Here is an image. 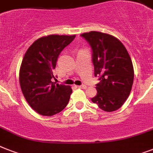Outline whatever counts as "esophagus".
Returning a JSON list of instances; mask_svg holds the SVG:
<instances>
[{"instance_id": "34e87169", "label": "esophagus", "mask_w": 153, "mask_h": 153, "mask_svg": "<svg viewBox=\"0 0 153 153\" xmlns=\"http://www.w3.org/2000/svg\"><path fill=\"white\" fill-rule=\"evenodd\" d=\"M79 88H81V89H86V85H81V86H78Z\"/></svg>"}]
</instances>
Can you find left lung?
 Masks as SVG:
<instances>
[{
	"label": "left lung",
	"instance_id": "8db88e82",
	"mask_svg": "<svg viewBox=\"0 0 153 153\" xmlns=\"http://www.w3.org/2000/svg\"><path fill=\"white\" fill-rule=\"evenodd\" d=\"M92 48L94 76L100 82L96 85L97 95L91 101L102 110L115 111L129 96L134 78L131 58L118 39L99 32L81 35Z\"/></svg>",
	"mask_w": 153,
	"mask_h": 153
}]
</instances>
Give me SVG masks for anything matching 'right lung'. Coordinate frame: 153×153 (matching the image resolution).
Masks as SVG:
<instances>
[{"instance_id": "1", "label": "right lung", "mask_w": 153, "mask_h": 153, "mask_svg": "<svg viewBox=\"0 0 153 153\" xmlns=\"http://www.w3.org/2000/svg\"><path fill=\"white\" fill-rule=\"evenodd\" d=\"M74 38L75 35L41 37L28 48L23 58L20 88L30 106L43 116L55 115L68 104L71 88L53 81V71L60 52Z\"/></svg>"}]
</instances>
